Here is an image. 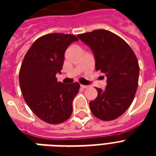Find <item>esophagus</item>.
Listing matches in <instances>:
<instances>
[{
  "label": "esophagus",
  "mask_w": 156,
  "mask_h": 156,
  "mask_svg": "<svg viewBox=\"0 0 156 156\" xmlns=\"http://www.w3.org/2000/svg\"><path fill=\"white\" fill-rule=\"evenodd\" d=\"M81 87L83 88V89H86V88L88 87V86H87V85H81Z\"/></svg>",
  "instance_id": "34e87169"
}]
</instances>
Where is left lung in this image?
<instances>
[{
	"instance_id": "8db88e82",
	"label": "left lung",
	"mask_w": 156,
	"mask_h": 156,
	"mask_svg": "<svg viewBox=\"0 0 156 156\" xmlns=\"http://www.w3.org/2000/svg\"><path fill=\"white\" fill-rule=\"evenodd\" d=\"M78 37L92 51L95 70L107 78L106 88H96L98 95L90 102V111L100 120L112 121L128 109L135 96L139 75L138 59L125 40L108 30H95Z\"/></svg>"
}]
</instances>
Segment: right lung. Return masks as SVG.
I'll use <instances>...</instances> for the list:
<instances>
[{"instance_id":"add662e5","label":"right lung","mask_w":156,"mask_h":156,"mask_svg":"<svg viewBox=\"0 0 156 156\" xmlns=\"http://www.w3.org/2000/svg\"><path fill=\"white\" fill-rule=\"evenodd\" d=\"M78 40L69 34L45 35L33 43L23 59L19 71L23 98L31 111L47 123H62L72 114V103L80 85L57 82L56 74L61 73L67 48Z\"/></svg>"}]
</instances>
